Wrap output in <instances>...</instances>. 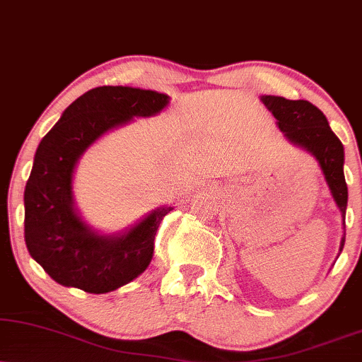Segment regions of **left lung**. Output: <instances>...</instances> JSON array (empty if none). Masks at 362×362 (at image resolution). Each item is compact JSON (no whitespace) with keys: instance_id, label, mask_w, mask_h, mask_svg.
<instances>
[{"instance_id":"1","label":"left lung","mask_w":362,"mask_h":362,"mask_svg":"<svg viewBox=\"0 0 362 362\" xmlns=\"http://www.w3.org/2000/svg\"><path fill=\"white\" fill-rule=\"evenodd\" d=\"M265 107L276 117L277 125L286 139L308 150L319 162L331 195L341 210L342 226L346 227L347 185L344 178V147L329 127L327 118L315 105L305 100H287L274 95L260 97ZM346 237L341 240V250Z\"/></svg>"}]
</instances>
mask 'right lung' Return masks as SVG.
Masks as SVG:
<instances>
[{"instance_id":"add662e5","label":"right lung","mask_w":362,"mask_h":362,"mask_svg":"<svg viewBox=\"0 0 362 362\" xmlns=\"http://www.w3.org/2000/svg\"><path fill=\"white\" fill-rule=\"evenodd\" d=\"M167 95L132 86H98L76 98L35 153L25 189V242L53 281L90 294L132 282L148 267L162 218L160 207L123 234L102 235L86 226L73 202V172L86 148L134 117H153Z\"/></svg>"}]
</instances>
